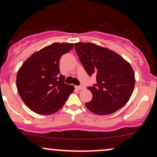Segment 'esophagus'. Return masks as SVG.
I'll return each mask as SVG.
<instances>
[{"instance_id": "esophagus-1", "label": "esophagus", "mask_w": 157, "mask_h": 157, "mask_svg": "<svg viewBox=\"0 0 157 157\" xmlns=\"http://www.w3.org/2000/svg\"><path fill=\"white\" fill-rule=\"evenodd\" d=\"M76 89H78V90H82V89H85V86H76Z\"/></svg>"}]
</instances>
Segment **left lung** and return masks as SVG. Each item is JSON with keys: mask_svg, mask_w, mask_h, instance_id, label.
<instances>
[{"mask_svg": "<svg viewBox=\"0 0 157 157\" xmlns=\"http://www.w3.org/2000/svg\"><path fill=\"white\" fill-rule=\"evenodd\" d=\"M80 61L89 76H96L97 83L88 87L92 99L86 103L96 115H109L123 107L131 97L135 74L130 63L112 50L93 43H75Z\"/></svg>", "mask_w": 157, "mask_h": 157, "instance_id": "8db88e82", "label": "left lung"}]
</instances>
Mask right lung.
<instances>
[{"label":"right lung","instance_id":"right-lung-1","mask_svg":"<svg viewBox=\"0 0 157 157\" xmlns=\"http://www.w3.org/2000/svg\"><path fill=\"white\" fill-rule=\"evenodd\" d=\"M74 48L72 43H53L34 53L18 70L16 86L26 106L40 115H51L61 109L74 86L65 83L59 60Z\"/></svg>","mask_w":157,"mask_h":157}]
</instances>
